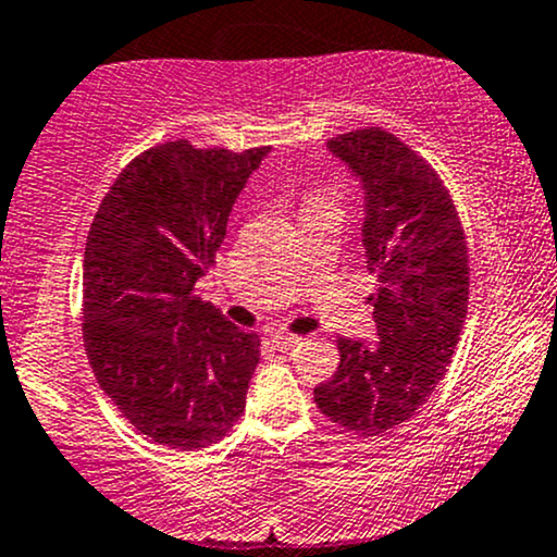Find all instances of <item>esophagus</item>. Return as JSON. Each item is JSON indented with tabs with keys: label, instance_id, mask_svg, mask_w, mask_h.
I'll list each match as a JSON object with an SVG mask.
<instances>
[{
	"label": "esophagus",
	"instance_id": "1",
	"mask_svg": "<svg viewBox=\"0 0 557 557\" xmlns=\"http://www.w3.org/2000/svg\"><path fill=\"white\" fill-rule=\"evenodd\" d=\"M273 342H276L278 349H292V347H297L299 342H302V336H295V334H273Z\"/></svg>",
	"mask_w": 557,
	"mask_h": 557
}]
</instances>
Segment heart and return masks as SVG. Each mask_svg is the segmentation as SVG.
I'll list each match as a JSON object with an SVG mask.
<instances>
[{
    "label": "heart",
    "mask_w": 557,
    "mask_h": 557,
    "mask_svg": "<svg viewBox=\"0 0 557 557\" xmlns=\"http://www.w3.org/2000/svg\"><path fill=\"white\" fill-rule=\"evenodd\" d=\"M310 202H312V199H310Z\"/></svg>",
    "instance_id": "heart-1"
}]
</instances>
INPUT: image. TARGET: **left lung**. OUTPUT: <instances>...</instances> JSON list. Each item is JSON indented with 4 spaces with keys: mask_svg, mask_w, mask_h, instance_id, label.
<instances>
[{
    "mask_svg": "<svg viewBox=\"0 0 557 557\" xmlns=\"http://www.w3.org/2000/svg\"><path fill=\"white\" fill-rule=\"evenodd\" d=\"M366 195L362 247L376 273V336L345 339L315 405L339 429L381 436L416 416L447 373L468 310V247L449 191L395 134L360 128L329 141Z\"/></svg>",
    "mask_w": 557,
    "mask_h": 557,
    "instance_id": "left-lung-1",
    "label": "left lung"
}]
</instances>
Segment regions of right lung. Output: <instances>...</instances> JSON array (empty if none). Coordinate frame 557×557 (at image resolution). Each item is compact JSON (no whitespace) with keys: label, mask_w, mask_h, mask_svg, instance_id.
<instances>
[{"label":"right lung","mask_w":557,"mask_h":557,"mask_svg":"<svg viewBox=\"0 0 557 557\" xmlns=\"http://www.w3.org/2000/svg\"><path fill=\"white\" fill-rule=\"evenodd\" d=\"M268 152L165 141L123 168L94 215L84 252L86 355L121 416L158 445L202 449L245 413L260 339L202 302L195 284Z\"/></svg>","instance_id":"1"}]
</instances>
